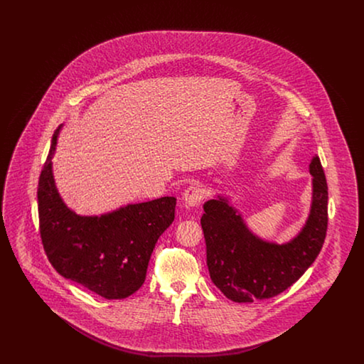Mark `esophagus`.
Returning <instances> with one entry per match:
<instances>
[{
	"label": "esophagus",
	"instance_id": "1",
	"mask_svg": "<svg viewBox=\"0 0 364 364\" xmlns=\"http://www.w3.org/2000/svg\"><path fill=\"white\" fill-rule=\"evenodd\" d=\"M183 200L188 208H198L203 200V190L198 186H192L184 192Z\"/></svg>",
	"mask_w": 364,
	"mask_h": 364
}]
</instances>
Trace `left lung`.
Returning <instances> with one entry per match:
<instances>
[{"label": "left lung", "instance_id": "left-lung-1", "mask_svg": "<svg viewBox=\"0 0 364 364\" xmlns=\"http://www.w3.org/2000/svg\"><path fill=\"white\" fill-rule=\"evenodd\" d=\"M312 203L306 225L289 242L255 236L224 196L210 199L200 218L214 285L236 303L270 299L288 289L316 259L328 230V183L319 156L312 158Z\"/></svg>", "mask_w": 364, "mask_h": 364}]
</instances>
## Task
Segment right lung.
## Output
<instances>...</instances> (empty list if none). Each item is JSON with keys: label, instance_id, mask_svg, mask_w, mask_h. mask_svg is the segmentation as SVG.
<instances>
[{"label": "right lung", "instance_id": "obj_1", "mask_svg": "<svg viewBox=\"0 0 364 364\" xmlns=\"http://www.w3.org/2000/svg\"><path fill=\"white\" fill-rule=\"evenodd\" d=\"M61 125L38 184L41 239L58 274L105 299H125L143 285L159 236L173 223L176 198L128 205L102 215H79L63 202L52 158Z\"/></svg>", "mask_w": 364, "mask_h": 364}]
</instances>
